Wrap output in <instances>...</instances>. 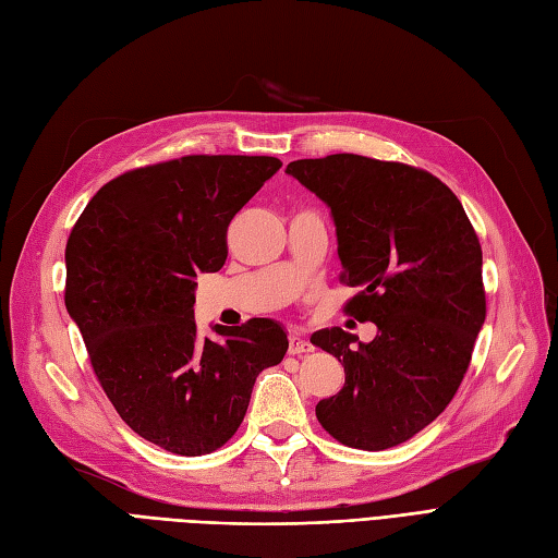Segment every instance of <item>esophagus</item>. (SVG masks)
Wrapping results in <instances>:
<instances>
[{"label": "esophagus", "instance_id": "1", "mask_svg": "<svg viewBox=\"0 0 558 558\" xmlns=\"http://www.w3.org/2000/svg\"><path fill=\"white\" fill-rule=\"evenodd\" d=\"M311 350H313V345L301 333H290V354H305Z\"/></svg>", "mask_w": 558, "mask_h": 558}]
</instances>
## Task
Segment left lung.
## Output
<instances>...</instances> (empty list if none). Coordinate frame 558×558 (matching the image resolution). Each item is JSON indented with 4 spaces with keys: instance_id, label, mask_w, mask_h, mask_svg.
I'll return each instance as SVG.
<instances>
[{
    "instance_id": "1",
    "label": "left lung",
    "mask_w": 558,
    "mask_h": 558,
    "mask_svg": "<svg viewBox=\"0 0 558 558\" xmlns=\"http://www.w3.org/2000/svg\"><path fill=\"white\" fill-rule=\"evenodd\" d=\"M287 173L331 208L340 282L356 290L345 315L377 325L359 348L338 327L313 333L345 366L343 389L315 415L348 447L401 445L440 415L469 371L487 317L477 233L452 190L403 161L338 153L290 161Z\"/></svg>"
}]
</instances>
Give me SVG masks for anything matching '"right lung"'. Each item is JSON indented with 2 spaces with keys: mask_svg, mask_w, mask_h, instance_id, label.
Wrapping results in <instances>:
<instances>
[{
  "mask_svg": "<svg viewBox=\"0 0 558 558\" xmlns=\"http://www.w3.org/2000/svg\"><path fill=\"white\" fill-rule=\"evenodd\" d=\"M282 161L185 155L106 183L69 233L64 303L122 422L181 457L220 449L241 426L257 375L282 362L274 319L196 336V274L220 271L227 227Z\"/></svg>",
  "mask_w": 558,
  "mask_h": 558,
  "instance_id": "obj_1",
  "label": "right lung"
}]
</instances>
